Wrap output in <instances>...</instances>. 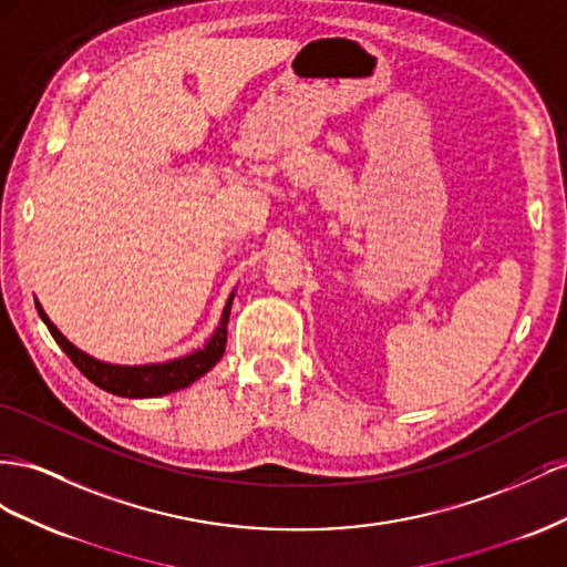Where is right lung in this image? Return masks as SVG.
I'll use <instances>...</instances> for the list:
<instances>
[{"label":"right lung","instance_id":"add662e5","mask_svg":"<svg viewBox=\"0 0 567 567\" xmlns=\"http://www.w3.org/2000/svg\"><path fill=\"white\" fill-rule=\"evenodd\" d=\"M235 299V289L230 292L228 301L223 306V313L218 320V328L214 334L206 339L204 347L194 349L192 353L181 355V359L164 361V363H142V365H121V363H109L100 361L94 355L78 349L73 342L61 334V330L44 313L42 303L35 301L38 313L47 330L52 332L56 344L66 351L73 365L83 373L90 382H94L100 390L125 396V399H152V396H164L177 390H185L192 382L204 378L208 370H212L225 351V342H228V320H230V306Z\"/></svg>","mask_w":567,"mask_h":567}]
</instances>
